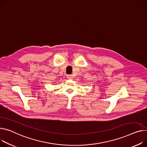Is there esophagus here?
Here are the masks:
<instances>
[{"mask_svg":"<svg viewBox=\"0 0 147 147\" xmlns=\"http://www.w3.org/2000/svg\"><path fill=\"white\" fill-rule=\"evenodd\" d=\"M67 78L69 79V80H72V79H73V76L71 75H67Z\"/></svg>","mask_w":147,"mask_h":147,"instance_id":"1","label":"esophagus"}]
</instances>
